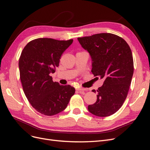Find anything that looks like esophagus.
Returning a JSON list of instances; mask_svg holds the SVG:
<instances>
[{
	"mask_svg": "<svg viewBox=\"0 0 150 150\" xmlns=\"http://www.w3.org/2000/svg\"><path fill=\"white\" fill-rule=\"evenodd\" d=\"M77 90L78 91H79L80 93H83L85 91H86V89H84V88H77Z\"/></svg>",
	"mask_w": 150,
	"mask_h": 150,
	"instance_id": "obj_1",
	"label": "esophagus"
}]
</instances>
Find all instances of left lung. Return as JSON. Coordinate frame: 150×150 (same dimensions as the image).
Instances as JSON below:
<instances>
[{"mask_svg":"<svg viewBox=\"0 0 150 150\" xmlns=\"http://www.w3.org/2000/svg\"><path fill=\"white\" fill-rule=\"evenodd\" d=\"M78 40L91 58L92 73L104 80L102 86L92 91L97 100L88 106V111L97 116H110L122 106L128 93L134 72L131 49L123 39L110 33Z\"/></svg>","mask_w":150,"mask_h":150,"instance_id":"1","label":"left lung"}]
</instances>
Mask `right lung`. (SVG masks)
Listing matches in <instances>:
<instances>
[{
	"mask_svg": "<svg viewBox=\"0 0 150 150\" xmlns=\"http://www.w3.org/2000/svg\"><path fill=\"white\" fill-rule=\"evenodd\" d=\"M72 42L39 38L29 42L21 53L19 67L23 91L32 106L42 115L52 116L64 110L75 93L74 87L53 82L50 76Z\"/></svg>",
	"mask_w": 150,
	"mask_h": 150,
	"instance_id": "right-lung-1",
	"label": "right lung"
}]
</instances>
